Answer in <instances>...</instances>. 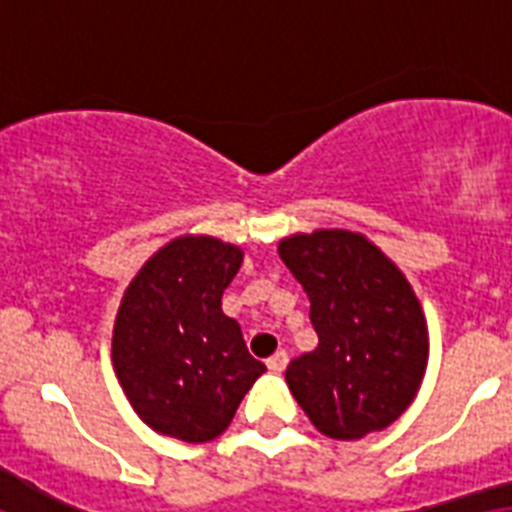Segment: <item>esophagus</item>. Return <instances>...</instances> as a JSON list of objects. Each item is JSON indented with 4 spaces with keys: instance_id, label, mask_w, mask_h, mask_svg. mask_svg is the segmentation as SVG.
I'll return each mask as SVG.
<instances>
[{
    "instance_id": "obj_1",
    "label": "esophagus",
    "mask_w": 512,
    "mask_h": 512,
    "mask_svg": "<svg viewBox=\"0 0 512 512\" xmlns=\"http://www.w3.org/2000/svg\"><path fill=\"white\" fill-rule=\"evenodd\" d=\"M285 366H288V352H285V350H277L275 355L267 360V368H269V371H275V374H280Z\"/></svg>"
}]
</instances>
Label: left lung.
<instances>
[{
	"label": "left lung",
	"instance_id": "obj_1",
	"mask_svg": "<svg viewBox=\"0 0 512 512\" xmlns=\"http://www.w3.org/2000/svg\"><path fill=\"white\" fill-rule=\"evenodd\" d=\"M277 251L310 299L318 334V347L285 368L293 398L336 441L392 425L427 366L425 315L403 272L344 229L285 237Z\"/></svg>",
	"mask_w": 512,
	"mask_h": 512
}]
</instances>
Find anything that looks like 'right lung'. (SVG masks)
Segmentation results:
<instances>
[{
  "label": "right lung",
  "instance_id": "1",
  "mask_svg": "<svg viewBox=\"0 0 512 512\" xmlns=\"http://www.w3.org/2000/svg\"><path fill=\"white\" fill-rule=\"evenodd\" d=\"M243 251L216 237H178L154 253L117 312L112 360L138 417L186 443L213 441L267 366L248 352L221 293Z\"/></svg>",
  "mask_w": 512,
  "mask_h": 512
}]
</instances>
